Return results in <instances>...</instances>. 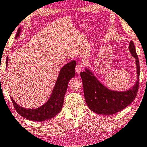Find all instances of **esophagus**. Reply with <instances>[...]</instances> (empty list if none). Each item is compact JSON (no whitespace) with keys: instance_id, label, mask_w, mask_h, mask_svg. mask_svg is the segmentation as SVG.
<instances>
[{"instance_id":"34e87169","label":"esophagus","mask_w":147,"mask_h":147,"mask_svg":"<svg viewBox=\"0 0 147 147\" xmlns=\"http://www.w3.org/2000/svg\"><path fill=\"white\" fill-rule=\"evenodd\" d=\"M82 69H83V66L81 63H77V65H76V74H79L80 73V71H82Z\"/></svg>"}]
</instances>
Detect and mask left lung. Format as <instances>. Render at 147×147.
Here are the masks:
<instances>
[{
	"instance_id": "1",
	"label": "left lung",
	"mask_w": 147,
	"mask_h": 147,
	"mask_svg": "<svg viewBox=\"0 0 147 147\" xmlns=\"http://www.w3.org/2000/svg\"><path fill=\"white\" fill-rule=\"evenodd\" d=\"M129 51L135 58L137 81L133 88L124 92L111 90L103 86L89 70L80 73L84 95L88 108L98 115H111L123 110L135 100L139 86L140 65L135 45L131 41Z\"/></svg>"
}]
</instances>
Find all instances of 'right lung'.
<instances>
[{
  "mask_svg": "<svg viewBox=\"0 0 147 147\" xmlns=\"http://www.w3.org/2000/svg\"><path fill=\"white\" fill-rule=\"evenodd\" d=\"M20 29L18 30L16 38L19 36ZM8 65V57L6 65ZM76 61H73L67 63L62 68L59 77L56 82L53 93L48 101L38 108L35 109H26L18 106L11 97L13 106L18 114L26 119L34 121H45L51 119L61 112L63 106L64 97L67 90L68 83L71 78L75 75Z\"/></svg>",
  "mask_w": 147,
  "mask_h": 147,
  "instance_id": "add662e5",
  "label": "right lung"
}]
</instances>
